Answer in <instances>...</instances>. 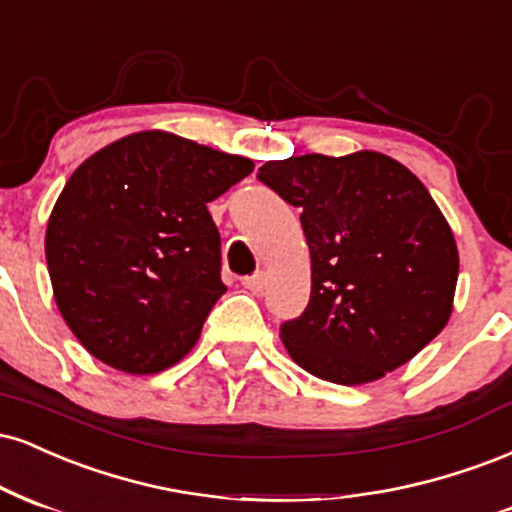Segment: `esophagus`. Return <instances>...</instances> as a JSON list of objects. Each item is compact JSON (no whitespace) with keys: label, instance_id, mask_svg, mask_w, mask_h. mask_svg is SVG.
Wrapping results in <instances>:
<instances>
[{"label":"esophagus","instance_id":"1","mask_svg":"<svg viewBox=\"0 0 512 512\" xmlns=\"http://www.w3.org/2000/svg\"><path fill=\"white\" fill-rule=\"evenodd\" d=\"M242 285H244L249 292L258 294V292L263 290V287H266V273H254V275H249V278L242 280Z\"/></svg>","mask_w":512,"mask_h":512}]
</instances>
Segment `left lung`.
Segmentation results:
<instances>
[{
	"mask_svg": "<svg viewBox=\"0 0 512 512\" xmlns=\"http://www.w3.org/2000/svg\"><path fill=\"white\" fill-rule=\"evenodd\" d=\"M258 179L302 210L311 299L280 338L304 371L364 386L446 328L458 244L429 189L402 162L376 150L292 155L258 167Z\"/></svg>",
	"mask_w": 512,
	"mask_h": 512,
	"instance_id": "8db88e82",
	"label": "left lung"
}]
</instances>
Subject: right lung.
<instances>
[{"label": "right lung", "mask_w": 512, "mask_h": 512, "mask_svg": "<svg viewBox=\"0 0 512 512\" xmlns=\"http://www.w3.org/2000/svg\"><path fill=\"white\" fill-rule=\"evenodd\" d=\"M254 162L170 131H136L76 167L54 203L45 258L76 340L124 374H160L194 350L227 287L208 203Z\"/></svg>", "instance_id": "add662e5"}]
</instances>
